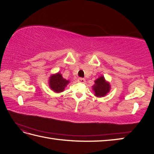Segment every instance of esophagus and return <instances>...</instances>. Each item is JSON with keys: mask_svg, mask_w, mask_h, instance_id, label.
<instances>
[{"mask_svg": "<svg viewBox=\"0 0 154 154\" xmlns=\"http://www.w3.org/2000/svg\"><path fill=\"white\" fill-rule=\"evenodd\" d=\"M77 81L78 82H80V83H85V79H83V78H79Z\"/></svg>", "mask_w": 154, "mask_h": 154, "instance_id": "1", "label": "esophagus"}]
</instances>
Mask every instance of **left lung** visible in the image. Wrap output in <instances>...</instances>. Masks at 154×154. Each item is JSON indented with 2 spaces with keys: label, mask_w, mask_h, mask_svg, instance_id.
<instances>
[{
  "label": "left lung",
  "mask_w": 154,
  "mask_h": 154,
  "mask_svg": "<svg viewBox=\"0 0 154 154\" xmlns=\"http://www.w3.org/2000/svg\"><path fill=\"white\" fill-rule=\"evenodd\" d=\"M94 95L97 97H102L106 95L110 90V85L109 82L106 81L103 76H100L94 81L93 86Z\"/></svg>",
  "instance_id": "obj_1"
}]
</instances>
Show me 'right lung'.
Listing matches in <instances>:
<instances>
[{
  "mask_svg": "<svg viewBox=\"0 0 154 154\" xmlns=\"http://www.w3.org/2000/svg\"><path fill=\"white\" fill-rule=\"evenodd\" d=\"M68 83H69V81L63 79L60 73L51 75L49 79V85L51 89L55 93H61L63 91Z\"/></svg>",
  "mask_w": 154,
  "mask_h": 154,
  "instance_id": "1",
  "label": "right lung"
}]
</instances>
